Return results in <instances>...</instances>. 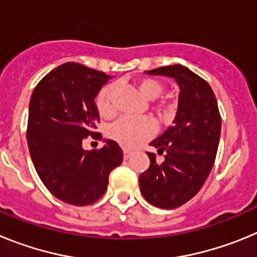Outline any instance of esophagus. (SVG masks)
Instances as JSON below:
<instances>
[{
    "mask_svg": "<svg viewBox=\"0 0 257 257\" xmlns=\"http://www.w3.org/2000/svg\"><path fill=\"white\" fill-rule=\"evenodd\" d=\"M131 154H133V153H131L130 151H127V149H124V151H123V158H124V160H128V158H130V157H131Z\"/></svg>",
    "mask_w": 257,
    "mask_h": 257,
    "instance_id": "obj_1",
    "label": "esophagus"
}]
</instances>
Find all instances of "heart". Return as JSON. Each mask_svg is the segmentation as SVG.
Wrapping results in <instances>:
<instances>
[{"label":"heart","instance_id":"1","mask_svg":"<svg viewBox=\"0 0 257 257\" xmlns=\"http://www.w3.org/2000/svg\"><path fill=\"white\" fill-rule=\"evenodd\" d=\"M138 88L143 96L148 100H156L157 97L162 95L165 86L161 81L156 78H143L138 82ZM115 85H105L97 92L95 104L96 108L103 117H110L115 112ZM158 114L162 118L170 117L172 113L174 105L169 101H162L157 104ZM157 124L152 118H131L122 117L113 122L106 130V135L110 140L115 142L121 147L127 149H134L148 142L152 136L156 134Z\"/></svg>","mask_w":257,"mask_h":257}]
</instances>
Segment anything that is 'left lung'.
<instances>
[{
	"label": "left lung",
	"instance_id": "8db88e82",
	"mask_svg": "<svg viewBox=\"0 0 257 257\" xmlns=\"http://www.w3.org/2000/svg\"><path fill=\"white\" fill-rule=\"evenodd\" d=\"M145 73L171 77L180 87L174 124L151 143L165 160L158 163L156 154L147 153L151 165L139 178L143 197L156 207L171 210L192 199L208 178L221 117L211 86L187 67L169 65Z\"/></svg>",
	"mask_w": 257,
	"mask_h": 257
}]
</instances>
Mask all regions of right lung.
<instances>
[{
	"mask_svg": "<svg viewBox=\"0 0 257 257\" xmlns=\"http://www.w3.org/2000/svg\"><path fill=\"white\" fill-rule=\"evenodd\" d=\"M110 76L77 63H65L41 79L29 101L27 140L32 162L51 194L74 206L91 205L108 188L109 174L123 153L113 140L85 151L100 121L95 97Z\"/></svg>",
	"mask_w": 257,
	"mask_h": 257,
	"instance_id": "1",
	"label": "right lung"
}]
</instances>
